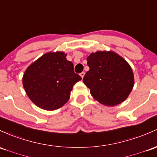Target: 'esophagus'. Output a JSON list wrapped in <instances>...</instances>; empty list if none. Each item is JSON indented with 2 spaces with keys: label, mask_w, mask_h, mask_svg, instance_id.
<instances>
[{
  "label": "esophagus",
  "mask_w": 157,
  "mask_h": 157,
  "mask_svg": "<svg viewBox=\"0 0 157 157\" xmlns=\"http://www.w3.org/2000/svg\"><path fill=\"white\" fill-rule=\"evenodd\" d=\"M80 77H82V78H83L84 76H85V72H82V73L80 74Z\"/></svg>",
  "instance_id": "1"
}]
</instances>
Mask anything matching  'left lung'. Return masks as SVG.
<instances>
[{
    "instance_id": "1",
    "label": "left lung",
    "mask_w": 157,
    "mask_h": 157,
    "mask_svg": "<svg viewBox=\"0 0 157 157\" xmlns=\"http://www.w3.org/2000/svg\"><path fill=\"white\" fill-rule=\"evenodd\" d=\"M87 65L89 70L82 81L94 100L114 106L128 98L134 86V75L122 56L113 51H98L88 56Z\"/></svg>"
}]
</instances>
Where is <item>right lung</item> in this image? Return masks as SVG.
Returning a JSON list of instances; mask_svg holds the SVG:
<instances>
[{
  "label": "right lung",
  "mask_w": 157,
  "mask_h": 157,
  "mask_svg": "<svg viewBox=\"0 0 157 157\" xmlns=\"http://www.w3.org/2000/svg\"><path fill=\"white\" fill-rule=\"evenodd\" d=\"M63 51L48 52L27 67L22 78L26 94L34 104L55 110L68 102L74 85L81 77Z\"/></svg>",
  "instance_id": "1"
}]
</instances>
